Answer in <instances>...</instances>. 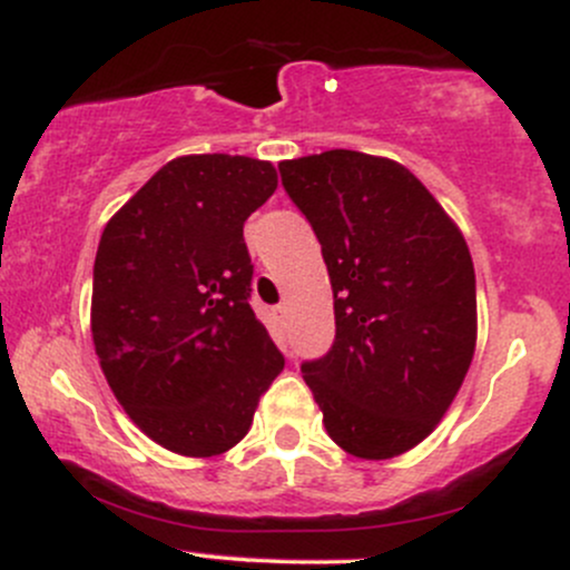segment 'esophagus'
<instances>
[{
    "mask_svg": "<svg viewBox=\"0 0 570 570\" xmlns=\"http://www.w3.org/2000/svg\"><path fill=\"white\" fill-rule=\"evenodd\" d=\"M273 313H276L278 322L284 324V322H286V313H289V307H286V305H276V307H273Z\"/></svg>",
    "mask_w": 570,
    "mask_h": 570,
    "instance_id": "esophagus-1",
    "label": "esophagus"
}]
</instances>
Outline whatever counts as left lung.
<instances>
[{"mask_svg":"<svg viewBox=\"0 0 570 570\" xmlns=\"http://www.w3.org/2000/svg\"><path fill=\"white\" fill-rule=\"evenodd\" d=\"M278 171L335 294V343L303 364L326 434L367 461L407 453L442 421L474 356L466 240L396 160L330 149Z\"/></svg>","mask_w":570,"mask_h":570,"instance_id":"left-lung-1","label":"left lung"}]
</instances>
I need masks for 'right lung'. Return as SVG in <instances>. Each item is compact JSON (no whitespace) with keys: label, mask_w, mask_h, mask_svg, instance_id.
I'll use <instances>...</instances> for the list:
<instances>
[{"label":"right lung","mask_w":570,"mask_h":570,"mask_svg":"<svg viewBox=\"0 0 570 570\" xmlns=\"http://www.w3.org/2000/svg\"><path fill=\"white\" fill-rule=\"evenodd\" d=\"M273 163L185 155L104 227L90 332L109 389L153 442L189 458L235 448L284 356L248 305L244 222L276 193Z\"/></svg>","instance_id":"add662e5"}]
</instances>
